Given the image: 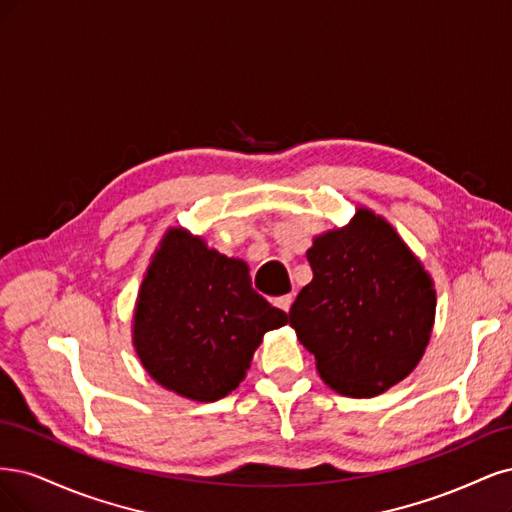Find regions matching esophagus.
<instances>
[{
	"instance_id": "esophagus-1",
	"label": "esophagus",
	"mask_w": 512,
	"mask_h": 512,
	"mask_svg": "<svg viewBox=\"0 0 512 512\" xmlns=\"http://www.w3.org/2000/svg\"><path fill=\"white\" fill-rule=\"evenodd\" d=\"M291 302H293V295H291V293H289V295H280V298H276V300H274V306H278L280 310L289 312Z\"/></svg>"
}]
</instances>
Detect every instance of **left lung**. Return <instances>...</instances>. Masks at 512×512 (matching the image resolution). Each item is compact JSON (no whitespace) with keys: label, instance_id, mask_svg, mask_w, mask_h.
Instances as JSON below:
<instances>
[{"label":"left lung","instance_id":"left-lung-1","mask_svg":"<svg viewBox=\"0 0 512 512\" xmlns=\"http://www.w3.org/2000/svg\"><path fill=\"white\" fill-rule=\"evenodd\" d=\"M312 280L289 325L334 391L374 398L406 378L425 353L436 315L430 274L395 229L368 208L312 240Z\"/></svg>","mask_w":512,"mask_h":512}]
</instances>
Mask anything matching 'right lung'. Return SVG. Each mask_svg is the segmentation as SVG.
<instances>
[{
	"instance_id": "obj_1",
	"label": "right lung",
	"mask_w": 512,
	"mask_h": 512,
	"mask_svg": "<svg viewBox=\"0 0 512 512\" xmlns=\"http://www.w3.org/2000/svg\"><path fill=\"white\" fill-rule=\"evenodd\" d=\"M285 323L287 312L251 287L244 261L170 229L142 280L134 346L161 387L214 402L242 383L263 334Z\"/></svg>"
}]
</instances>
